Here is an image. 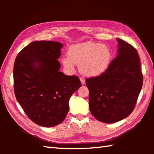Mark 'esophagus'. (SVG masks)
<instances>
[{
    "instance_id": "obj_1",
    "label": "esophagus",
    "mask_w": 154,
    "mask_h": 154,
    "mask_svg": "<svg viewBox=\"0 0 154 154\" xmlns=\"http://www.w3.org/2000/svg\"><path fill=\"white\" fill-rule=\"evenodd\" d=\"M80 80H81V84H82V85H84L85 83V80L83 77H80Z\"/></svg>"
}]
</instances>
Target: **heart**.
<instances>
[{"label":"heart","mask_w":154,"mask_h":154,"mask_svg":"<svg viewBox=\"0 0 154 154\" xmlns=\"http://www.w3.org/2000/svg\"><path fill=\"white\" fill-rule=\"evenodd\" d=\"M67 55L61 59L63 66L69 71H73L74 63L79 64V71L87 76L103 73L112 60V52L108 45L92 42L71 45Z\"/></svg>","instance_id":"obj_1"}]
</instances>
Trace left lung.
I'll use <instances>...</instances> for the list:
<instances>
[{
    "instance_id": "1",
    "label": "left lung",
    "mask_w": 154,
    "mask_h": 154,
    "mask_svg": "<svg viewBox=\"0 0 154 154\" xmlns=\"http://www.w3.org/2000/svg\"><path fill=\"white\" fill-rule=\"evenodd\" d=\"M118 55L99 76L86 79L92 115L104 123L128 116L134 109L143 84L140 57L132 45L116 38Z\"/></svg>"
}]
</instances>
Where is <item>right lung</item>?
Instances as JSON below:
<instances>
[{
  "instance_id": "right-lung-1",
  "label": "right lung",
  "mask_w": 154,
  "mask_h": 154,
  "mask_svg": "<svg viewBox=\"0 0 154 154\" xmlns=\"http://www.w3.org/2000/svg\"><path fill=\"white\" fill-rule=\"evenodd\" d=\"M63 44L35 41L19 52L13 70L14 94L32 122L44 127L61 123L69 110V100L81 83L75 75L60 71Z\"/></svg>"
}]
</instances>
